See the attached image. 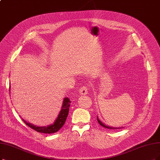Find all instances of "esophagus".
Segmentation results:
<instances>
[{
	"label": "esophagus",
	"instance_id": "esophagus-1",
	"mask_svg": "<svg viewBox=\"0 0 160 160\" xmlns=\"http://www.w3.org/2000/svg\"><path fill=\"white\" fill-rule=\"evenodd\" d=\"M88 90H89V86L88 85L82 86L80 90V93L81 95H85V94H87L88 92Z\"/></svg>",
	"mask_w": 160,
	"mask_h": 160
}]
</instances>
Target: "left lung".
I'll list each match as a JSON object with an SVG mask.
<instances>
[{"label":"left lung","mask_w":160,"mask_h":160,"mask_svg":"<svg viewBox=\"0 0 160 160\" xmlns=\"http://www.w3.org/2000/svg\"><path fill=\"white\" fill-rule=\"evenodd\" d=\"M97 120H98V122H99V124L100 125L103 127H105V128H108V129H118V128H114V127H108V126H107V125H104V124H103L101 121H99V119H98V117H97Z\"/></svg>","instance_id":"1"}]
</instances>
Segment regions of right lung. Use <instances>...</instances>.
Returning a JSON list of instances; mask_svg holds the SVG:
<instances>
[{
    "label": "right lung",
    "mask_w": 160,
    "mask_h": 160,
    "mask_svg": "<svg viewBox=\"0 0 160 160\" xmlns=\"http://www.w3.org/2000/svg\"><path fill=\"white\" fill-rule=\"evenodd\" d=\"M71 102L69 100L68 98H66L64 99L62 107L61 109V111L59 113L57 119H56L54 124H52L51 125L47 126V127H36L34 126L30 123L27 122L26 121L23 119V121L25 122V124L31 128L33 129L34 131H37L38 132L45 133V134H52L57 132L58 130H60L61 127L64 125V124L66 121V119L67 118V116L68 115L69 112V107Z\"/></svg>",
    "instance_id": "1"
}]
</instances>
